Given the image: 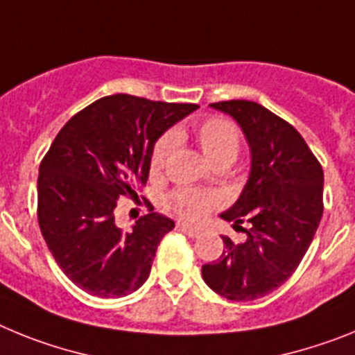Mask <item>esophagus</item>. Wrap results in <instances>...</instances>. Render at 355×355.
Returning <instances> with one entry per match:
<instances>
[{
  "mask_svg": "<svg viewBox=\"0 0 355 355\" xmlns=\"http://www.w3.org/2000/svg\"><path fill=\"white\" fill-rule=\"evenodd\" d=\"M178 229H180L181 233H184L187 236H190V238H199L200 234H202V231H200L199 227H193V225H190V224H183V222H181V224H178Z\"/></svg>",
  "mask_w": 355,
  "mask_h": 355,
  "instance_id": "1",
  "label": "esophagus"
}]
</instances>
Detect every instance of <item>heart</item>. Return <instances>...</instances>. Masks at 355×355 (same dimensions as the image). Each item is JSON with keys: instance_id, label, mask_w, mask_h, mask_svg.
Masks as SVG:
<instances>
[{"instance_id": "obj_1", "label": "heart", "mask_w": 355, "mask_h": 355, "mask_svg": "<svg viewBox=\"0 0 355 355\" xmlns=\"http://www.w3.org/2000/svg\"><path fill=\"white\" fill-rule=\"evenodd\" d=\"M184 139V131L175 130L174 133H165L153 147L150 153V171H163L168 156L175 149L178 140ZM196 140L199 144L202 155L206 156L209 163L229 162L233 163L240 153V135L236 128L224 119H208L200 122L196 128ZM216 199L213 193L199 192V190H178L168 197V206L172 211L178 213L188 220H197L205 216L213 205H216Z\"/></svg>"}]
</instances>
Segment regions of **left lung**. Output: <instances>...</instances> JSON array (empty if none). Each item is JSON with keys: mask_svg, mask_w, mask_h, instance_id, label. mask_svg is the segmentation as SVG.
<instances>
[{"mask_svg": "<svg viewBox=\"0 0 355 355\" xmlns=\"http://www.w3.org/2000/svg\"><path fill=\"white\" fill-rule=\"evenodd\" d=\"M241 128L250 149L245 187L220 218L250 227L247 240H224L216 261L202 265V279L215 293L247 302L272 293L297 270L324 213V171L291 124L254 101L209 105Z\"/></svg>", "mask_w": 355, "mask_h": 355, "instance_id": "8db88e82", "label": "left lung"}]
</instances>
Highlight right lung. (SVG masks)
<instances>
[{"label":"right lung","mask_w":355,"mask_h":355,"mask_svg":"<svg viewBox=\"0 0 355 355\" xmlns=\"http://www.w3.org/2000/svg\"><path fill=\"white\" fill-rule=\"evenodd\" d=\"M197 108L115 94L81 110L56 135L39 168V225L62 272L87 293L119 299L149 277L174 220L149 213L122 231L115 206L121 196L139 197L155 144Z\"/></svg>","instance_id":"1"}]
</instances>
